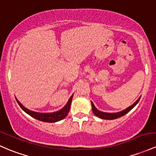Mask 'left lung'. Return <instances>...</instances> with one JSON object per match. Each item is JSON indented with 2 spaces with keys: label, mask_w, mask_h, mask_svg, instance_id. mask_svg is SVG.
Instances as JSON below:
<instances>
[{
  "label": "left lung",
  "mask_w": 156,
  "mask_h": 156,
  "mask_svg": "<svg viewBox=\"0 0 156 156\" xmlns=\"http://www.w3.org/2000/svg\"><path fill=\"white\" fill-rule=\"evenodd\" d=\"M140 98H139L137 100V101H135V102L134 103L133 105H132V106H130V107H129L128 108H126V110H124V111H121V112H118V113H113V114H111V113H104V112H101V111H98L97 109H96V107L94 106V105H93V102H91V105H92V110H93V114H95V115L96 116V117H99V118H101V119H117V118H119L120 117H122V116H124L125 114H127L128 112H129V111H131V110L133 108L134 106L136 105L138 103L139 100H140Z\"/></svg>",
  "instance_id": "left-lung-1"
}]
</instances>
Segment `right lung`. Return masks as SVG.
<instances>
[{
	"mask_svg": "<svg viewBox=\"0 0 156 156\" xmlns=\"http://www.w3.org/2000/svg\"><path fill=\"white\" fill-rule=\"evenodd\" d=\"M72 99H73V96L70 97V99H69L68 102L66 105V106L63 109H61L60 111H57L55 113H49V114H42V113H37L34 112V111H31L30 110L27 109L16 99L18 104L19 105L21 108L24 111V112L27 113V114L31 116L32 117L35 118V119H38L39 121H42V122H55L57 121H60L61 119H64L66 117L67 114H68L69 111L70 109V105H71Z\"/></svg>",
	"mask_w": 156,
	"mask_h": 156,
	"instance_id": "1",
	"label": "right lung"
}]
</instances>
